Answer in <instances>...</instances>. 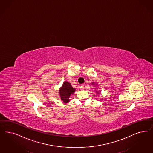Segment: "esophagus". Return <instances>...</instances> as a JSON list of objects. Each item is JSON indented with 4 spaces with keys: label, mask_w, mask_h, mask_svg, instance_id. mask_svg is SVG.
<instances>
[{
    "label": "esophagus",
    "mask_w": 153,
    "mask_h": 153,
    "mask_svg": "<svg viewBox=\"0 0 153 153\" xmlns=\"http://www.w3.org/2000/svg\"><path fill=\"white\" fill-rule=\"evenodd\" d=\"M84 88V84H82L80 86V89H83Z\"/></svg>",
    "instance_id": "34e87169"
}]
</instances>
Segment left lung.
Wrapping results in <instances>:
<instances>
[{
	"label": "left lung",
	"instance_id": "8db88e82",
	"mask_svg": "<svg viewBox=\"0 0 153 153\" xmlns=\"http://www.w3.org/2000/svg\"><path fill=\"white\" fill-rule=\"evenodd\" d=\"M92 84H94V83H92ZM96 92H97V91H96Z\"/></svg>",
	"mask_w": 153,
	"mask_h": 153
}]
</instances>
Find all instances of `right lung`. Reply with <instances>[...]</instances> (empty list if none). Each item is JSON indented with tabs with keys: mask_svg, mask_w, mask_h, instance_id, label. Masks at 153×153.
<instances>
[{
	"mask_svg": "<svg viewBox=\"0 0 153 153\" xmlns=\"http://www.w3.org/2000/svg\"><path fill=\"white\" fill-rule=\"evenodd\" d=\"M75 89L73 88L71 84L68 82H65L62 87L59 89V96L61 99L64 103L69 101V97L71 94H73Z\"/></svg>",
	"mask_w": 153,
	"mask_h": 153,
	"instance_id": "obj_1",
	"label": "right lung"
}]
</instances>
